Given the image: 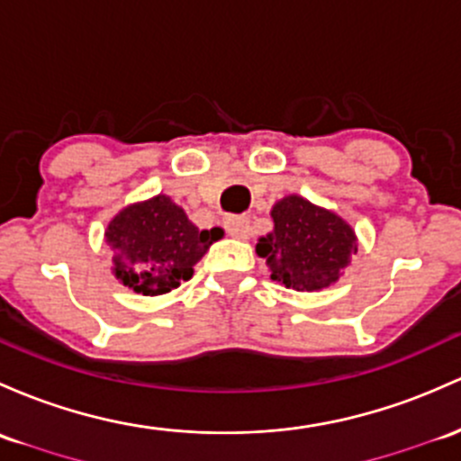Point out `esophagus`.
<instances>
[{
	"instance_id": "obj_1",
	"label": "esophagus",
	"mask_w": 461,
	"mask_h": 461,
	"mask_svg": "<svg viewBox=\"0 0 461 461\" xmlns=\"http://www.w3.org/2000/svg\"><path fill=\"white\" fill-rule=\"evenodd\" d=\"M224 229L235 240H249L250 235V220L246 215H229L224 220Z\"/></svg>"
}]
</instances>
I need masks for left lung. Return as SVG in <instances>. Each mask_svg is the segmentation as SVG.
Segmentation results:
<instances>
[{
    "mask_svg": "<svg viewBox=\"0 0 461 461\" xmlns=\"http://www.w3.org/2000/svg\"><path fill=\"white\" fill-rule=\"evenodd\" d=\"M275 229L257 241L270 279L296 292H319L339 281L356 255V232L343 217L301 195H285L270 211Z\"/></svg>",
    "mask_w": 461,
    "mask_h": 461,
    "instance_id": "8db88e82",
    "label": "left lung"
}]
</instances>
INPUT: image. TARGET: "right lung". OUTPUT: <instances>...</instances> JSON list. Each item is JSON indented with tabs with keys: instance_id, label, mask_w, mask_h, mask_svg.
<instances>
[{
	"instance_id": "right-lung-1",
	"label": "right lung",
	"mask_w": 461,
	"mask_h": 461,
	"mask_svg": "<svg viewBox=\"0 0 461 461\" xmlns=\"http://www.w3.org/2000/svg\"><path fill=\"white\" fill-rule=\"evenodd\" d=\"M221 229L200 230L169 195L136 202L107 224L113 275L138 294L158 296L189 281Z\"/></svg>"
}]
</instances>
